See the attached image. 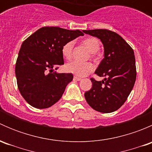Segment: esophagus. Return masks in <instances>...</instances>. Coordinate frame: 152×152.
I'll use <instances>...</instances> for the list:
<instances>
[{"label":"esophagus","instance_id":"1","mask_svg":"<svg viewBox=\"0 0 152 152\" xmlns=\"http://www.w3.org/2000/svg\"><path fill=\"white\" fill-rule=\"evenodd\" d=\"M73 80L81 81V80H82V79H81V78H79V77H77V76H74V77H73Z\"/></svg>","mask_w":152,"mask_h":152}]
</instances>
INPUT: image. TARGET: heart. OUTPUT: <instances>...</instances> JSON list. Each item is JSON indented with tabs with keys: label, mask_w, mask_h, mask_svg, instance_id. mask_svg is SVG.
<instances>
[{
	"label": "heart",
	"mask_w": 152,
	"mask_h": 152,
	"mask_svg": "<svg viewBox=\"0 0 152 152\" xmlns=\"http://www.w3.org/2000/svg\"><path fill=\"white\" fill-rule=\"evenodd\" d=\"M73 44L74 43L73 41L67 42L62 48V56L67 60H70L73 56ZM82 44L92 53H96L100 49V42L96 37L86 38L82 40ZM65 70L68 73H71L80 77H84L94 70V65L90 62L81 63L78 62H72L65 65Z\"/></svg>",
	"instance_id": "obj_1"
}]
</instances>
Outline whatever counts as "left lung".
<instances>
[{
  "label": "left lung",
  "instance_id": "1",
  "mask_svg": "<svg viewBox=\"0 0 152 152\" xmlns=\"http://www.w3.org/2000/svg\"><path fill=\"white\" fill-rule=\"evenodd\" d=\"M90 36L99 38L104 46V59L95 73L102 81L91 79L93 86L85 92L88 104L98 112L110 113L124 104L136 80L134 50L115 32L107 29L83 30Z\"/></svg>",
  "mask_w": 152,
  "mask_h": 152
}]
</instances>
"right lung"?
<instances>
[{
    "label": "right lung",
    "mask_w": 152,
    "mask_h": 152,
    "mask_svg": "<svg viewBox=\"0 0 152 152\" xmlns=\"http://www.w3.org/2000/svg\"><path fill=\"white\" fill-rule=\"evenodd\" d=\"M84 34L79 30L59 27H42L22 43L15 65L20 93L32 107L45 109L58 102L72 73L54 71L64 65L62 48L67 42Z\"/></svg>",
    "instance_id": "obj_1"
}]
</instances>
